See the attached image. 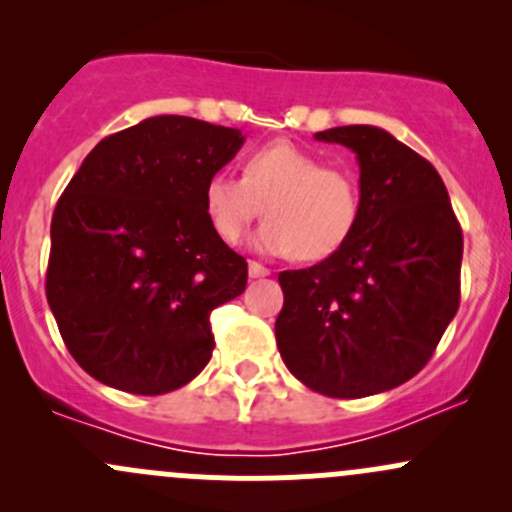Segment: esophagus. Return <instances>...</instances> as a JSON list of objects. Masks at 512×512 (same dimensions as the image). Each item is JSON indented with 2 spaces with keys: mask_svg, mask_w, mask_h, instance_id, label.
I'll list each match as a JSON object with an SVG mask.
<instances>
[{
  "mask_svg": "<svg viewBox=\"0 0 512 512\" xmlns=\"http://www.w3.org/2000/svg\"><path fill=\"white\" fill-rule=\"evenodd\" d=\"M247 272H250L252 280H257V277H267V275H270V270H267L265 265H260V262H250V265H247Z\"/></svg>",
  "mask_w": 512,
  "mask_h": 512,
  "instance_id": "esophagus-1",
  "label": "esophagus"
}]
</instances>
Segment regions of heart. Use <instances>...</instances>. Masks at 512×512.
Returning <instances> with one entry per match:
<instances>
[{"label": "heart", "mask_w": 512, "mask_h": 512, "mask_svg": "<svg viewBox=\"0 0 512 512\" xmlns=\"http://www.w3.org/2000/svg\"><path fill=\"white\" fill-rule=\"evenodd\" d=\"M203 208L215 235L235 245L257 215L265 223L252 247L270 255L292 252L317 262L352 237L361 213V190L349 170L324 165L289 141L252 151L242 178L218 170L205 180Z\"/></svg>", "instance_id": "heart-1"}]
</instances>
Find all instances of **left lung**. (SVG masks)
<instances>
[{
	"mask_svg": "<svg viewBox=\"0 0 512 512\" xmlns=\"http://www.w3.org/2000/svg\"><path fill=\"white\" fill-rule=\"evenodd\" d=\"M314 138L356 156L361 213L334 255L280 272L277 349L317 394L361 399L431 359L458 312L463 232L436 168L389 131L339 126Z\"/></svg>",
	"mask_w": 512,
	"mask_h": 512,
	"instance_id": "obj_1",
	"label": "left lung"
}]
</instances>
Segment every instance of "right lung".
I'll return each instance as SVG.
<instances>
[{"label": "right lung", "mask_w": 512, "mask_h": 512, "mask_svg": "<svg viewBox=\"0 0 512 512\" xmlns=\"http://www.w3.org/2000/svg\"><path fill=\"white\" fill-rule=\"evenodd\" d=\"M245 136L188 116H153L103 138L51 218L46 299L86 374L158 396L213 356L210 312L240 297L247 262L203 208L205 180Z\"/></svg>", "instance_id": "1"}]
</instances>
